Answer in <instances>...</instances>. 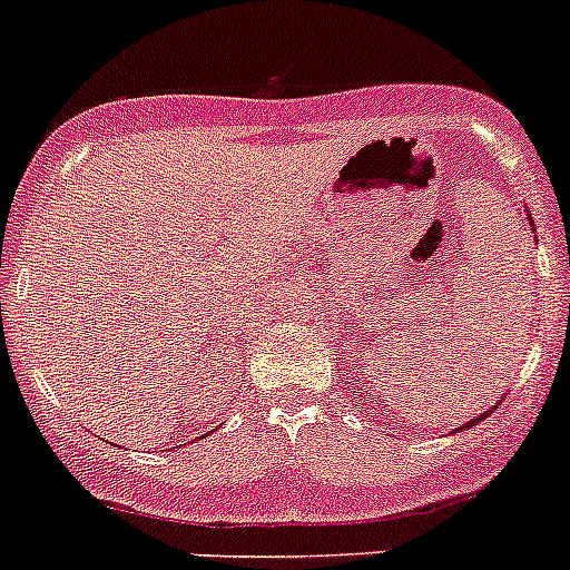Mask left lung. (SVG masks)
Returning a JSON list of instances; mask_svg holds the SVG:
<instances>
[{
	"label": "left lung",
	"instance_id": "left-lung-1",
	"mask_svg": "<svg viewBox=\"0 0 570 570\" xmlns=\"http://www.w3.org/2000/svg\"><path fill=\"white\" fill-rule=\"evenodd\" d=\"M482 417H484V414H482Z\"/></svg>",
	"mask_w": 570,
	"mask_h": 570
}]
</instances>
